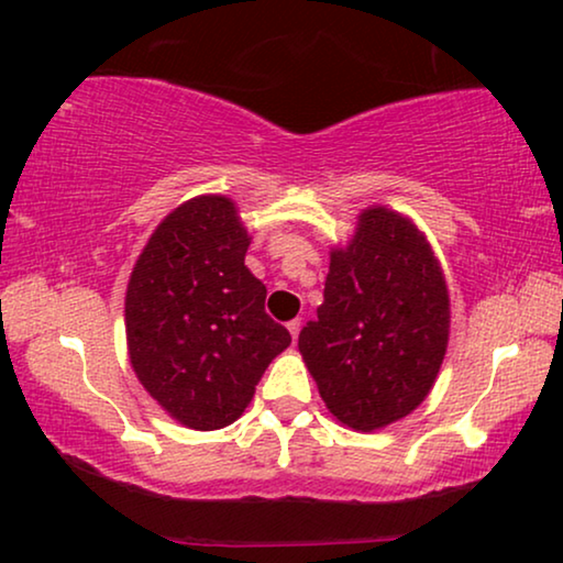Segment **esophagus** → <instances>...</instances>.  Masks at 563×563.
<instances>
[{"label":"esophagus","instance_id":"esophagus-1","mask_svg":"<svg viewBox=\"0 0 563 563\" xmlns=\"http://www.w3.org/2000/svg\"><path fill=\"white\" fill-rule=\"evenodd\" d=\"M300 325H303V321H300V318H292V321H288V331H290L292 339H298Z\"/></svg>","mask_w":563,"mask_h":563}]
</instances>
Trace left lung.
<instances>
[{
	"instance_id": "left-lung-1",
	"label": "left lung",
	"mask_w": 563,
	"mask_h": 563,
	"mask_svg": "<svg viewBox=\"0 0 563 563\" xmlns=\"http://www.w3.org/2000/svg\"><path fill=\"white\" fill-rule=\"evenodd\" d=\"M316 313L298 349L335 419L368 432L422 405L448 349L450 300L412 222L366 209L351 245L331 255Z\"/></svg>"
}]
</instances>
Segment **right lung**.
<instances>
[{
	"label": "right lung",
	"instance_id": "right-lung-1",
	"mask_svg": "<svg viewBox=\"0 0 563 563\" xmlns=\"http://www.w3.org/2000/svg\"><path fill=\"white\" fill-rule=\"evenodd\" d=\"M250 238L224 197L176 207L151 234L125 292L133 372L191 430L232 424L290 333L265 313Z\"/></svg>",
	"mask_w": 563,
	"mask_h": 563
}]
</instances>
